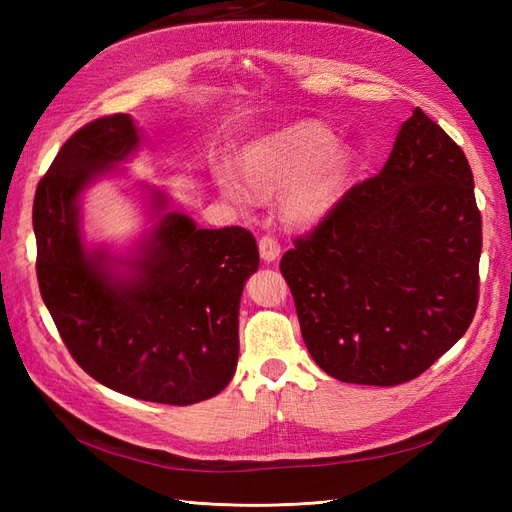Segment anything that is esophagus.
Returning <instances> with one entry per match:
<instances>
[{
    "label": "esophagus",
    "instance_id": "1",
    "mask_svg": "<svg viewBox=\"0 0 512 512\" xmlns=\"http://www.w3.org/2000/svg\"><path fill=\"white\" fill-rule=\"evenodd\" d=\"M259 255H262L266 264L275 262V259L281 255V246L277 244V239L273 235H264L259 239Z\"/></svg>",
    "mask_w": 512,
    "mask_h": 512
}]
</instances>
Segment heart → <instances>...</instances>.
Listing matches in <instances>:
<instances>
[{
  "mask_svg": "<svg viewBox=\"0 0 512 512\" xmlns=\"http://www.w3.org/2000/svg\"><path fill=\"white\" fill-rule=\"evenodd\" d=\"M356 149L319 123H299L250 143L239 158L242 173L226 162L213 167L215 187L237 209H250L259 193L284 189L279 211L292 226H312L328 215L350 187Z\"/></svg>",
  "mask_w": 512,
  "mask_h": 512,
  "instance_id": "b5f03b06",
  "label": "heart"
}]
</instances>
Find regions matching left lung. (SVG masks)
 Returning <instances> with one entry per match:
<instances>
[{"label": "left lung", "instance_id": "8db88e82", "mask_svg": "<svg viewBox=\"0 0 512 512\" xmlns=\"http://www.w3.org/2000/svg\"><path fill=\"white\" fill-rule=\"evenodd\" d=\"M480 253L469 160L416 107L378 176L295 239L279 268L314 363L343 383L391 387L469 330Z\"/></svg>", "mask_w": 512, "mask_h": 512}]
</instances>
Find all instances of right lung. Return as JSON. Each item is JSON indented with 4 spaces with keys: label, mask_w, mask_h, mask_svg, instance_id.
Wrapping results in <instances>:
<instances>
[{
    "label": "right lung",
    "mask_w": 512,
    "mask_h": 512,
    "mask_svg": "<svg viewBox=\"0 0 512 512\" xmlns=\"http://www.w3.org/2000/svg\"><path fill=\"white\" fill-rule=\"evenodd\" d=\"M143 134L129 114L81 127L41 178L32 226L37 279L72 358L118 394L193 405L231 383L239 299L259 266L242 226L198 228L147 182L151 226L127 253L90 246L81 204L92 184L125 176Z\"/></svg>",
    "instance_id": "right-lung-1"
}]
</instances>
